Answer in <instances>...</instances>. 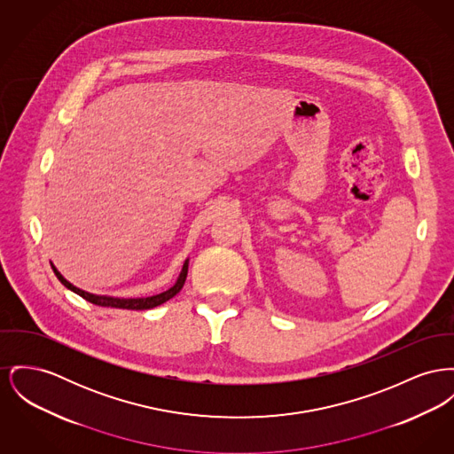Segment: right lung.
Returning <instances> with one entry per match:
<instances>
[{
  "instance_id": "1",
  "label": "right lung",
  "mask_w": 454,
  "mask_h": 454,
  "mask_svg": "<svg viewBox=\"0 0 454 454\" xmlns=\"http://www.w3.org/2000/svg\"><path fill=\"white\" fill-rule=\"evenodd\" d=\"M53 267L54 274L56 278L61 281V285H65L68 290H72L74 294H81L83 300L94 303V305H99V307H114V309H127V310H147V309H154L160 303L168 301L169 298H173L175 294H178L184 285H185V279H187L188 262H185V266L182 269V274L176 281V285L173 288H169L168 292L164 294H154V296H147V298H111V296H98V294H87V292H82L79 288H75L74 285H70L58 270L56 267Z\"/></svg>"
}]
</instances>
